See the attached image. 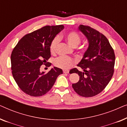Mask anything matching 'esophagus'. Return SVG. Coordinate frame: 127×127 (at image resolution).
I'll return each instance as SVG.
<instances>
[{"label": "esophagus", "mask_w": 127, "mask_h": 127, "mask_svg": "<svg viewBox=\"0 0 127 127\" xmlns=\"http://www.w3.org/2000/svg\"><path fill=\"white\" fill-rule=\"evenodd\" d=\"M63 72L64 73H69V71L68 70H63Z\"/></svg>", "instance_id": "1"}]
</instances>
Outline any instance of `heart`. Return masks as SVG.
I'll use <instances>...</instances> for the list:
<instances>
[{"label":"heart","instance_id":"1","mask_svg":"<svg viewBox=\"0 0 127 127\" xmlns=\"http://www.w3.org/2000/svg\"><path fill=\"white\" fill-rule=\"evenodd\" d=\"M65 39L66 42L72 47H76L81 42V37L77 32H70L67 33L65 35ZM60 38L58 36H55L52 40L50 45V50L51 53H54L56 51L57 47L58 46ZM81 51H84V47H80ZM74 64L73 59L69 57L61 56L56 58L54 61V65L57 67L64 69L70 68Z\"/></svg>","mask_w":127,"mask_h":127}]
</instances>
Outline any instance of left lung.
Returning a JSON list of instances; mask_svg holds the SVG:
<instances>
[{
    "mask_svg": "<svg viewBox=\"0 0 127 127\" xmlns=\"http://www.w3.org/2000/svg\"><path fill=\"white\" fill-rule=\"evenodd\" d=\"M79 30L87 37L89 45L77 65L83 72L77 68L70 70V73H76L80 76L72 87L81 96L92 97L101 93L112 79L115 54L108 39L101 33L83 25L79 26Z\"/></svg>",
    "mask_w": 127,
    "mask_h": 127,
    "instance_id": "8db88e82",
    "label": "left lung"
}]
</instances>
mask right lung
Listing matches in <instances>:
<instances>
[{
    "mask_svg": "<svg viewBox=\"0 0 127 127\" xmlns=\"http://www.w3.org/2000/svg\"><path fill=\"white\" fill-rule=\"evenodd\" d=\"M64 28L62 25L45 26L27 34L20 39L11 55V70L15 82L22 91L32 96H40L51 90L57 78L63 73L54 67L47 73L41 72L51 57L50 45L54 37Z\"/></svg>",
    "mask_w": 127,
    "mask_h": 127,
    "instance_id": "add662e5",
    "label": "right lung"
}]
</instances>
